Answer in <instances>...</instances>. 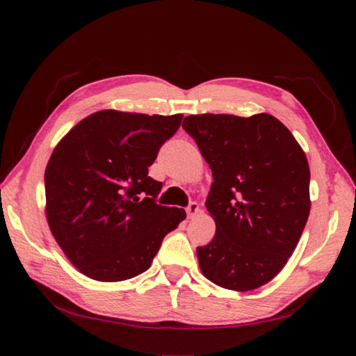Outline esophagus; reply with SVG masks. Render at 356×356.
<instances>
[{
    "mask_svg": "<svg viewBox=\"0 0 356 356\" xmlns=\"http://www.w3.org/2000/svg\"><path fill=\"white\" fill-rule=\"evenodd\" d=\"M200 206H197V202H190L188 207H186V215H188V218H193V216H196L200 213Z\"/></svg>",
    "mask_w": 356,
    "mask_h": 356,
    "instance_id": "1",
    "label": "esophagus"
}]
</instances>
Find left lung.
Here are the masks:
<instances>
[{"mask_svg":"<svg viewBox=\"0 0 356 356\" xmlns=\"http://www.w3.org/2000/svg\"><path fill=\"white\" fill-rule=\"evenodd\" d=\"M184 130L212 170L206 207L216 231L197 246L202 275L229 291L257 289L278 275L308 221L309 165L272 114H191Z\"/></svg>","mask_w":356,"mask_h":356,"instance_id":"left-lung-1","label":"left lung"}]
</instances>
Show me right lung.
Wrapping results in <instances>:
<instances>
[{
	"label": "right lung",
	"instance_id": "add662e5",
	"mask_svg": "<svg viewBox=\"0 0 356 356\" xmlns=\"http://www.w3.org/2000/svg\"><path fill=\"white\" fill-rule=\"evenodd\" d=\"M182 114L104 110L65 135L45 170V213L69 261L95 281H124L150 267L185 210L156 204L161 182L149 177L160 147Z\"/></svg>",
	"mask_w": 356,
	"mask_h": 356
}]
</instances>
